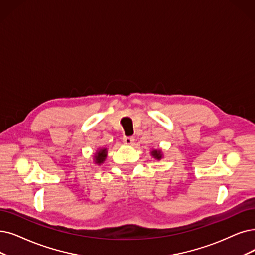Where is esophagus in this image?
Here are the masks:
<instances>
[{"instance_id":"esophagus-1","label":"esophagus","mask_w":255,"mask_h":255,"mask_svg":"<svg viewBox=\"0 0 255 255\" xmlns=\"http://www.w3.org/2000/svg\"><path fill=\"white\" fill-rule=\"evenodd\" d=\"M124 142L126 144H128V145H131L134 143V141H135V139H134V137H124Z\"/></svg>"}]
</instances>
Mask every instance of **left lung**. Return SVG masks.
I'll list each match as a JSON object with an SVG mask.
<instances>
[{"label": "left lung", "mask_w": 255, "mask_h": 255, "mask_svg": "<svg viewBox=\"0 0 255 255\" xmlns=\"http://www.w3.org/2000/svg\"><path fill=\"white\" fill-rule=\"evenodd\" d=\"M151 156L154 157L155 159H157V160H161V158H162V151L160 150V149H154V150H151Z\"/></svg>", "instance_id": "obj_1"}]
</instances>
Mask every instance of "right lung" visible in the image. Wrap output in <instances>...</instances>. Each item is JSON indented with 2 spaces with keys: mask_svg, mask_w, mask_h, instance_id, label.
<instances>
[{
  "mask_svg": "<svg viewBox=\"0 0 255 255\" xmlns=\"http://www.w3.org/2000/svg\"><path fill=\"white\" fill-rule=\"evenodd\" d=\"M107 148H100L96 151V154L94 156V161L97 164H101V163H104L106 158H107Z\"/></svg>",
  "mask_w": 255,
  "mask_h": 255,
  "instance_id": "1",
  "label": "right lung"
}]
</instances>
